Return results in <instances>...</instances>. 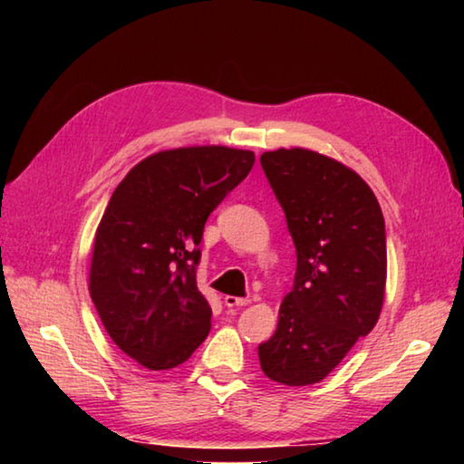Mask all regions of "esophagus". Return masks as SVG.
<instances>
[{
    "instance_id": "1",
    "label": "esophagus",
    "mask_w": 464,
    "mask_h": 464,
    "mask_svg": "<svg viewBox=\"0 0 464 464\" xmlns=\"http://www.w3.org/2000/svg\"><path fill=\"white\" fill-rule=\"evenodd\" d=\"M225 304H227V307H246V304H249V298L227 295L225 296Z\"/></svg>"
}]
</instances>
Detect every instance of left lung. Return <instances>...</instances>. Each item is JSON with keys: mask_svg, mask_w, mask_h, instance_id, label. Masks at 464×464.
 <instances>
[{"mask_svg": "<svg viewBox=\"0 0 464 464\" xmlns=\"http://www.w3.org/2000/svg\"><path fill=\"white\" fill-rule=\"evenodd\" d=\"M260 163L285 210L296 272L257 356L268 379L304 387L325 379L379 321L384 218L374 192L340 161L295 147L264 153Z\"/></svg>", "mask_w": 464, "mask_h": 464, "instance_id": "obj_1", "label": "left lung"}]
</instances>
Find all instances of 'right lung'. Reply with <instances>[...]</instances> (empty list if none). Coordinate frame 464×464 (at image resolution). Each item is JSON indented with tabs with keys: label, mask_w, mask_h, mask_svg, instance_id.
<instances>
[{
	"label": "right lung",
	"mask_w": 464,
	"mask_h": 464,
	"mask_svg": "<svg viewBox=\"0 0 464 464\" xmlns=\"http://www.w3.org/2000/svg\"><path fill=\"white\" fill-rule=\"evenodd\" d=\"M254 161L241 149H171L137 163L110 196L90 295L112 342L149 371L186 362L208 335L213 309L196 285L204 223Z\"/></svg>",
	"instance_id": "1"
}]
</instances>
